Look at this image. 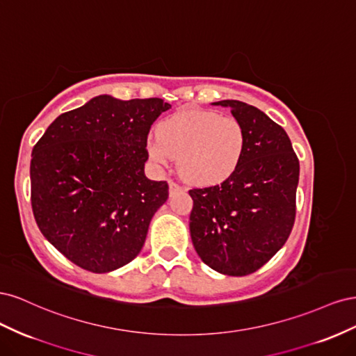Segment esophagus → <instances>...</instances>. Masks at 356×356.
<instances>
[{
    "mask_svg": "<svg viewBox=\"0 0 356 356\" xmlns=\"http://www.w3.org/2000/svg\"><path fill=\"white\" fill-rule=\"evenodd\" d=\"M181 190H182V187L179 184H177L175 181H169V193H170V195H175V193H178Z\"/></svg>",
    "mask_w": 356,
    "mask_h": 356,
    "instance_id": "esophagus-1",
    "label": "esophagus"
}]
</instances>
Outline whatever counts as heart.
I'll return each mask as SVG.
<instances>
[{
    "label": "heart",
    "mask_w": 356,
    "mask_h": 356,
    "mask_svg": "<svg viewBox=\"0 0 356 356\" xmlns=\"http://www.w3.org/2000/svg\"><path fill=\"white\" fill-rule=\"evenodd\" d=\"M147 153L156 165L168 166L178 157L182 175L195 184L212 186L227 179L239 168L246 132L233 115L211 110H182L147 138Z\"/></svg>",
    "instance_id": "b5f03b06"
}]
</instances>
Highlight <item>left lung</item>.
<instances>
[{
  "instance_id": "1",
  "label": "left lung",
  "mask_w": 356,
  "mask_h": 356,
  "mask_svg": "<svg viewBox=\"0 0 356 356\" xmlns=\"http://www.w3.org/2000/svg\"><path fill=\"white\" fill-rule=\"evenodd\" d=\"M230 108L246 132L239 168L218 186L193 188V246L218 273L257 272L285 245L296 218L300 165L284 129L241 101L212 102Z\"/></svg>"
}]
</instances>
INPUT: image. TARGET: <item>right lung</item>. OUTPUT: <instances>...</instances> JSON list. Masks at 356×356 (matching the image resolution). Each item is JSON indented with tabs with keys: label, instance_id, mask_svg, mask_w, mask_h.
I'll use <instances>...</instances> for the list:
<instances>
[{
	"label": "right lung",
	"instance_id": "add662e5",
	"mask_svg": "<svg viewBox=\"0 0 356 356\" xmlns=\"http://www.w3.org/2000/svg\"><path fill=\"white\" fill-rule=\"evenodd\" d=\"M170 108L160 98L99 95L60 114L32 149L31 203L38 229L93 273L131 263L168 200L166 181L144 174L149 127Z\"/></svg>",
	"mask_w": 356,
	"mask_h": 356
}]
</instances>
